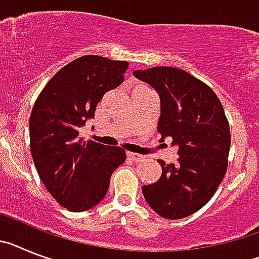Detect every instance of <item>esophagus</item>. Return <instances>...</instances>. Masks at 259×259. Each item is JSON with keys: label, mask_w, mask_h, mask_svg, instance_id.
I'll return each instance as SVG.
<instances>
[{"label": "esophagus", "mask_w": 259, "mask_h": 259, "mask_svg": "<svg viewBox=\"0 0 259 259\" xmlns=\"http://www.w3.org/2000/svg\"><path fill=\"white\" fill-rule=\"evenodd\" d=\"M126 156L129 160L136 161V163H138V161H142L143 159H145V156H142V155H138V154H134V152H127Z\"/></svg>", "instance_id": "34e87169"}]
</instances>
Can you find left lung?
I'll use <instances>...</instances> for the list:
<instances>
[{
    "mask_svg": "<svg viewBox=\"0 0 259 259\" xmlns=\"http://www.w3.org/2000/svg\"><path fill=\"white\" fill-rule=\"evenodd\" d=\"M133 74L159 94L157 132L179 147L176 163L157 160L161 176L142 186L143 197L165 219L186 218L210 201L227 172L231 133L223 105L206 83L177 67Z\"/></svg>",
    "mask_w": 259,
    "mask_h": 259,
    "instance_id": "8db88e82",
    "label": "left lung"
}]
</instances>
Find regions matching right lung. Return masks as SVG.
I'll use <instances>...</instances> for the list:
<instances>
[{
    "mask_svg": "<svg viewBox=\"0 0 259 259\" xmlns=\"http://www.w3.org/2000/svg\"><path fill=\"white\" fill-rule=\"evenodd\" d=\"M126 61L83 56L56 73L30 117L31 155L42 184L69 211L94 207L105 197L113 170L126 155L116 146L83 142L80 127L94 118L105 92L123 82Z\"/></svg>",
    "mask_w": 259,
    "mask_h": 259,
    "instance_id": "obj_1",
    "label": "right lung"
}]
</instances>
